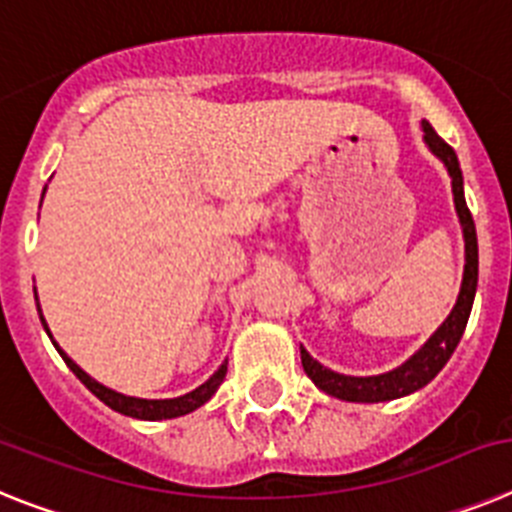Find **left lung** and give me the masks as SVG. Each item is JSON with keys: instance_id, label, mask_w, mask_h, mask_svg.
<instances>
[{"instance_id": "obj_1", "label": "left lung", "mask_w": 512, "mask_h": 512, "mask_svg": "<svg viewBox=\"0 0 512 512\" xmlns=\"http://www.w3.org/2000/svg\"><path fill=\"white\" fill-rule=\"evenodd\" d=\"M422 133H425V144L430 146L435 157L446 164L448 175H451L453 188V203H456V213H459L461 229H464V281H461L459 299L446 322L433 332L425 345L412 355L410 361L402 363L399 368L389 373H379V376H345V373L330 371L322 363L314 361L304 348H301V366H304L306 376H309L324 394L330 397L345 399V402H386V399L407 397L412 391L422 389L425 384L438 376L443 366L448 363L451 353L459 345L461 335L469 322L471 304H474V293H477V275H479V252H477V229H474V219H471L469 208H466L464 198V177H461L459 159L456 151L446 144V141L433 131L428 121H422Z\"/></svg>"}]
</instances>
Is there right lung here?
I'll use <instances>...</instances> for the list:
<instances>
[{
  "label": "right lung",
  "instance_id": "add662e5",
  "mask_svg": "<svg viewBox=\"0 0 512 512\" xmlns=\"http://www.w3.org/2000/svg\"><path fill=\"white\" fill-rule=\"evenodd\" d=\"M35 301H38V293H35ZM41 309V306H38ZM43 319V314H41ZM48 332V327H46ZM56 345V342H53ZM59 348V345H56ZM61 358L66 361V366L74 371V376H77L79 381H82L87 389L95 394L100 402H105L110 407V410L121 412V415H128V417H136V420H172V417H180V415H188V412L198 410L201 404H206L208 399L216 394V389L221 386V381H224L226 376V363L219 368V371L213 373L211 379L206 381V384H201L198 389H193L190 394H182V397H175V399H141V397H128V394H121V391L115 389H108V386H102L100 381H95L90 376V373H84L82 368L77 366V363L71 361L69 355L64 353V350L59 348Z\"/></svg>",
  "mask_w": 512,
  "mask_h": 512
}]
</instances>
